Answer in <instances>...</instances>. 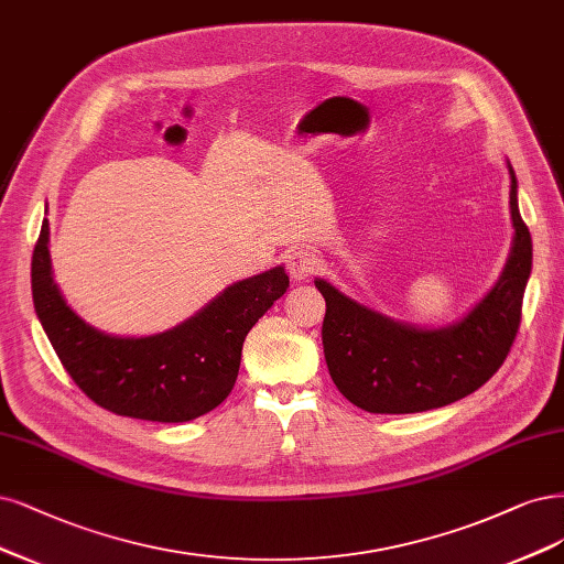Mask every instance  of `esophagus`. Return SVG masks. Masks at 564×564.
<instances>
[{"label": "esophagus", "instance_id": "obj_1", "mask_svg": "<svg viewBox=\"0 0 564 564\" xmlns=\"http://www.w3.org/2000/svg\"><path fill=\"white\" fill-rule=\"evenodd\" d=\"M286 270L296 282L307 280L317 270V257L310 247H296L286 254Z\"/></svg>", "mask_w": 564, "mask_h": 564}]
</instances>
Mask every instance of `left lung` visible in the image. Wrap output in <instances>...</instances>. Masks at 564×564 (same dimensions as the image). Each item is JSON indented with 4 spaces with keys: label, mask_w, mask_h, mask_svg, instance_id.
I'll return each instance as SVG.
<instances>
[{
    "label": "left lung",
    "mask_w": 564,
    "mask_h": 564,
    "mask_svg": "<svg viewBox=\"0 0 564 564\" xmlns=\"http://www.w3.org/2000/svg\"><path fill=\"white\" fill-rule=\"evenodd\" d=\"M511 174L513 245L497 284L462 322L420 328L384 317L315 280L326 301L324 357L340 394L368 413H422L448 405L488 382L511 352L532 273V238L518 209Z\"/></svg>",
    "instance_id": "obj_1"
}]
</instances>
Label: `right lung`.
<instances>
[{"instance_id": "add662e5", "label": "right lung", "mask_w": 564, "mask_h": 564, "mask_svg": "<svg viewBox=\"0 0 564 564\" xmlns=\"http://www.w3.org/2000/svg\"><path fill=\"white\" fill-rule=\"evenodd\" d=\"M289 289L282 265L230 284L200 313L170 332L121 338L97 332L63 299L53 282L48 221L32 254L36 317L79 390L126 417L188 422L215 408L238 380L242 343Z\"/></svg>"}]
</instances>
